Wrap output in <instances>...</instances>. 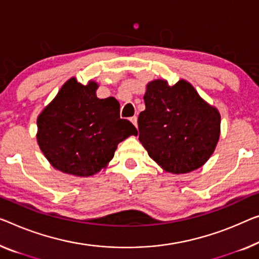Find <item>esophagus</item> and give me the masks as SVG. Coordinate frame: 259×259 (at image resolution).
<instances>
[{"label":"esophagus","mask_w":259,"mask_h":259,"mask_svg":"<svg viewBox=\"0 0 259 259\" xmlns=\"http://www.w3.org/2000/svg\"><path fill=\"white\" fill-rule=\"evenodd\" d=\"M130 121H131V123H133V124L137 128V117H136V116L131 117V118H130Z\"/></svg>","instance_id":"34e87169"}]
</instances>
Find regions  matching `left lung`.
Returning <instances> with one entry per match:
<instances>
[{
	"mask_svg": "<svg viewBox=\"0 0 259 259\" xmlns=\"http://www.w3.org/2000/svg\"><path fill=\"white\" fill-rule=\"evenodd\" d=\"M144 102L138 130L150 158L175 175L201 167L218 145L221 131L219 110L184 79L173 86L164 79L150 81Z\"/></svg>",
	"mask_w": 259,
	"mask_h": 259,
	"instance_id": "8db88e82",
	"label": "left lung"
}]
</instances>
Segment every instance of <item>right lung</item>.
Returning a JSON list of instances; mask_svg holds the SVG:
<instances>
[{"label":"right lung","mask_w":259,"mask_h":259,"mask_svg":"<svg viewBox=\"0 0 259 259\" xmlns=\"http://www.w3.org/2000/svg\"><path fill=\"white\" fill-rule=\"evenodd\" d=\"M98 82L71 78L37 117V142L53 167L75 177H91L106 168L118 143L137 129L119 117L113 96L99 99Z\"/></svg>","instance_id":"1"}]
</instances>
